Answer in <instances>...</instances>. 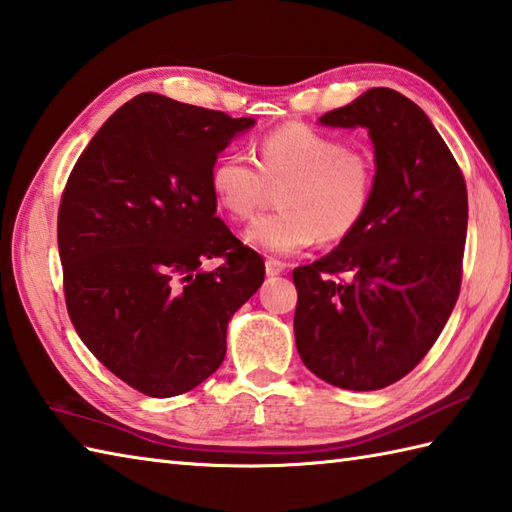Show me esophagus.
<instances>
[{
    "mask_svg": "<svg viewBox=\"0 0 512 512\" xmlns=\"http://www.w3.org/2000/svg\"><path fill=\"white\" fill-rule=\"evenodd\" d=\"M284 270H286L284 262H279V259H275V257L266 259V275L268 277H277V275L284 273Z\"/></svg>",
    "mask_w": 512,
    "mask_h": 512,
    "instance_id": "obj_1",
    "label": "esophagus"
}]
</instances>
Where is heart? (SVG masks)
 Instances as JSON below:
<instances>
[{
	"mask_svg": "<svg viewBox=\"0 0 512 512\" xmlns=\"http://www.w3.org/2000/svg\"><path fill=\"white\" fill-rule=\"evenodd\" d=\"M376 165L369 151L345 147L303 123H286L262 136L257 162L228 154L211 169L217 204L235 220H248L281 189V211L257 217L246 239L268 253L290 255L310 244L350 237L369 211Z\"/></svg>",
	"mask_w": 512,
	"mask_h": 512,
	"instance_id": "obj_1",
	"label": "heart"
}]
</instances>
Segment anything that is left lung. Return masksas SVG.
I'll return each mask as SVG.
<instances>
[{"mask_svg": "<svg viewBox=\"0 0 512 512\" xmlns=\"http://www.w3.org/2000/svg\"><path fill=\"white\" fill-rule=\"evenodd\" d=\"M321 123L369 129L376 187L365 220L339 248L292 270L297 350L325 383L374 391L407 376L451 317L466 182L427 114L396 90H367Z\"/></svg>", "mask_w": 512, "mask_h": 512, "instance_id": "8db88e82", "label": "left lung"}]
</instances>
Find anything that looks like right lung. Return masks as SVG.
Here are the masks:
<instances>
[{
	"label": "right lung",
	"mask_w": 512,
	"mask_h": 512,
	"mask_svg": "<svg viewBox=\"0 0 512 512\" xmlns=\"http://www.w3.org/2000/svg\"><path fill=\"white\" fill-rule=\"evenodd\" d=\"M253 118L138 94L107 118L61 195L70 321L99 361L151 398L222 365L226 325L264 284V259L215 215L211 169ZM204 258H222L211 274Z\"/></svg>",
	"instance_id": "add662e5"
}]
</instances>
